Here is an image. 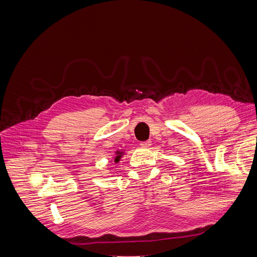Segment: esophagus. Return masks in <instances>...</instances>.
<instances>
[{
	"label": "esophagus",
	"mask_w": 257,
	"mask_h": 257,
	"mask_svg": "<svg viewBox=\"0 0 257 257\" xmlns=\"http://www.w3.org/2000/svg\"><path fill=\"white\" fill-rule=\"evenodd\" d=\"M141 146L143 148H149L151 146V141H146V142H143L141 143Z\"/></svg>",
	"instance_id": "esophagus-1"
}]
</instances>
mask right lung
<instances>
[{"instance_id":"obj_1","label":"right lung","mask_w":257,"mask_h":257,"mask_svg":"<svg viewBox=\"0 0 257 257\" xmlns=\"http://www.w3.org/2000/svg\"><path fill=\"white\" fill-rule=\"evenodd\" d=\"M122 155H123V152H122V151H116V152H115V157L113 158V162H114V163H119V161H120L121 158H122Z\"/></svg>"}]
</instances>
